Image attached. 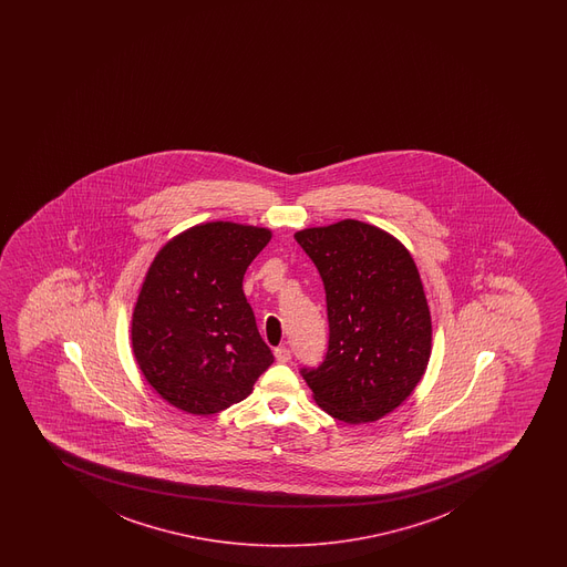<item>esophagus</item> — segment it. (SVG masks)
Masks as SVG:
<instances>
[{
	"instance_id": "obj_1",
	"label": "esophagus",
	"mask_w": 567,
	"mask_h": 567,
	"mask_svg": "<svg viewBox=\"0 0 567 567\" xmlns=\"http://www.w3.org/2000/svg\"><path fill=\"white\" fill-rule=\"evenodd\" d=\"M274 355H276V359H278L280 363L291 361V350H289V348H284V346H281V348H276V350H274Z\"/></svg>"
}]
</instances>
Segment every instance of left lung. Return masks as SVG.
<instances>
[{
	"mask_svg": "<svg viewBox=\"0 0 567 567\" xmlns=\"http://www.w3.org/2000/svg\"><path fill=\"white\" fill-rule=\"evenodd\" d=\"M295 240L327 295V358L302 371L313 401L340 422H377L411 398L430 363L433 327L416 262L388 230L355 219L302 228Z\"/></svg>",
	"mask_w": 567,
	"mask_h": 567,
	"instance_id": "left-lung-1",
	"label": "left lung"
}]
</instances>
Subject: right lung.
<instances>
[{
    "mask_svg": "<svg viewBox=\"0 0 567 567\" xmlns=\"http://www.w3.org/2000/svg\"><path fill=\"white\" fill-rule=\"evenodd\" d=\"M270 238L267 227L198 223L151 260L132 312V352L147 384L177 411H225L274 363L241 289Z\"/></svg>",
    "mask_w": 567,
    "mask_h": 567,
    "instance_id": "obj_1",
    "label": "right lung"
}]
</instances>
